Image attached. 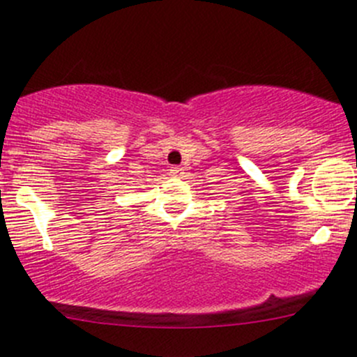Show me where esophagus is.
<instances>
[{"label":"esophagus","instance_id":"esophagus-1","mask_svg":"<svg viewBox=\"0 0 357 357\" xmlns=\"http://www.w3.org/2000/svg\"><path fill=\"white\" fill-rule=\"evenodd\" d=\"M170 174L175 175V177H180V175L183 174V168H180V167H172V168H170Z\"/></svg>","mask_w":357,"mask_h":357}]
</instances>
